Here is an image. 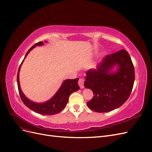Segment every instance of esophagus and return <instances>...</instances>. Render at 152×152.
<instances>
[{
    "label": "esophagus",
    "mask_w": 152,
    "mask_h": 152,
    "mask_svg": "<svg viewBox=\"0 0 152 152\" xmlns=\"http://www.w3.org/2000/svg\"><path fill=\"white\" fill-rule=\"evenodd\" d=\"M78 83H79V86H80L81 89L84 88V80L83 79H80L79 80V82H78Z\"/></svg>",
    "instance_id": "34e87169"
}]
</instances>
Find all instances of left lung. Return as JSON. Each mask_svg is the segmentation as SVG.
<instances>
[{"mask_svg": "<svg viewBox=\"0 0 152 152\" xmlns=\"http://www.w3.org/2000/svg\"><path fill=\"white\" fill-rule=\"evenodd\" d=\"M86 74L84 87L94 94L87 104L99 113L112 111L125 103L131 94L135 77L131 57L124 49L106 56L96 68L90 69Z\"/></svg>", "mask_w": 152, "mask_h": 152, "instance_id": "1", "label": "left lung"}]
</instances>
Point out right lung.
I'll return each mask as SVG.
<instances>
[{"instance_id": "add662e5", "label": "right lung", "mask_w": 152, "mask_h": 152, "mask_svg": "<svg viewBox=\"0 0 152 152\" xmlns=\"http://www.w3.org/2000/svg\"><path fill=\"white\" fill-rule=\"evenodd\" d=\"M45 42H48L47 41H45ZM44 45L43 42H39L35 44L34 46H32L26 53L24 59L23 60L20 66L19 70L18 72L17 75V83L18 87L20 97L23 101V103L29 108L32 111L35 112L41 115H52L56 114L60 112L63 110L68 102V98L70 94L75 91L79 90L80 87L78 85V80L79 78H77L75 79H66L64 80L62 83L61 87L56 93L53 97L49 100L43 103H35L30 100L28 98L26 97V96L23 93L21 89L20 84V71L21 66V65L23 63L25 59L27 56V55L31 51V50L35 48L36 46H42Z\"/></svg>"}]
</instances>
